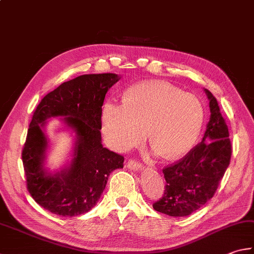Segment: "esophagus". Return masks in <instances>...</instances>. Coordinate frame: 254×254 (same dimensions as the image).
<instances>
[{
    "label": "esophagus",
    "mask_w": 254,
    "mask_h": 254,
    "mask_svg": "<svg viewBox=\"0 0 254 254\" xmlns=\"http://www.w3.org/2000/svg\"><path fill=\"white\" fill-rule=\"evenodd\" d=\"M127 167L129 169H132V170H139L141 169V164L136 159H130L127 162Z\"/></svg>",
    "instance_id": "34e87169"
}]
</instances>
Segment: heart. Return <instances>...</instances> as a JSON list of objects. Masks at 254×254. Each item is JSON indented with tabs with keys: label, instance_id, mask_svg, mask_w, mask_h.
I'll use <instances>...</instances> for the list:
<instances>
[{
	"label": "heart",
	"instance_id": "heart-1",
	"mask_svg": "<svg viewBox=\"0 0 254 254\" xmlns=\"http://www.w3.org/2000/svg\"><path fill=\"white\" fill-rule=\"evenodd\" d=\"M104 129L117 149L139 142L146 129L150 146L166 159L187 154L197 141L204 123L200 100L167 83H140L129 87L122 104L107 103Z\"/></svg>",
	"mask_w": 254,
	"mask_h": 254
}]
</instances>
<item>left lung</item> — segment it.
I'll list each match as a JSON object with an SVG mask.
<instances>
[{"label": "left lung", "instance_id": "obj_1", "mask_svg": "<svg viewBox=\"0 0 254 254\" xmlns=\"http://www.w3.org/2000/svg\"><path fill=\"white\" fill-rule=\"evenodd\" d=\"M210 121L202 141L174 164L166 166L162 197L152 203L158 212L170 217H187L211 199L230 164L232 145L227 123L217 99L208 89Z\"/></svg>", "mask_w": 254, "mask_h": 254}]
</instances>
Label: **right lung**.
I'll use <instances>...</instances> for the list:
<instances>
[{"instance_id":"obj_1","label":"right lung","mask_w":254,"mask_h":254,"mask_svg":"<svg viewBox=\"0 0 254 254\" xmlns=\"http://www.w3.org/2000/svg\"><path fill=\"white\" fill-rule=\"evenodd\" d=\"M118 79L111 73L78 76L45 95L33 113L22 149L25 183L32 198L50 212L75 217L89 211L106 187L109 174L123 168L124 156L103 147L100 135L105 95ZM55 116H66L78 143L70 168L50 176L41 166L47 142L40 127Z\"/></svg>"}]
</instances>
